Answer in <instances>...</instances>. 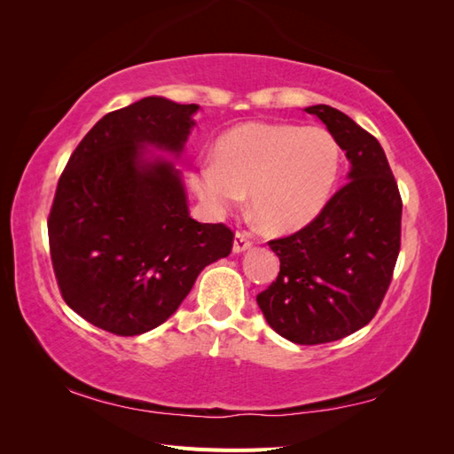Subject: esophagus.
Here are the masks:
<instances>
[{"label":"esophagus","instance_id":"1","mask_svg":"<svg viewBox=\"0 0 454 454\" xmlns=\"http://www.w3.org/2000/svg\"><path fill=\"white\" fill-rule=\"evenodd\" d=\"M252 244H254V239H252V236H249L247 232H242V230H239V232H236V238H234V252L236 254L246 252L247 247H252Z\"/></svg>","mask_w":454,"mask_h":454}]
</instances>
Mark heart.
Here are the masks:
<instances>
[{
    "mask_svg": "<svg viewBox=\"0 0 454 454\" xmlns=\"http://www.w3.org/2000/svg\"><path fill=\"white\" fill-rule=\"evenodd\" d=\"M340 166V144L324 127L249 122L218 140L215 160L197 163L192 187L216 212L238 207L252 192L263 224L288 232L320 215Z\"/></svg>",
    "mask_w": 454,
    "mask_h": 454,
    "instance_id": "b5f03b06",
    "label": "heart"
}]
</instances>
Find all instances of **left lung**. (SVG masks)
<instances>
[{
	"label": "left lung",
	"mask_w": 454,
	"mask_h": 454,
	"mask_svg": "<svg viewBox=\"0 0 454 454\" xmlns=\"http://www.w3.org/2000/svg\"><path fill=\"white\" fill-rule=\"evenodd\" d=\"M316 114L351 161L349 181L310 224L269 242L281 271L257 294L267 324L298 345L337 341L369 324L400 254L402 197L371 132L330 105Z\"/></svg>",
	"instance_id": "8db88e82"
}]
</instances>
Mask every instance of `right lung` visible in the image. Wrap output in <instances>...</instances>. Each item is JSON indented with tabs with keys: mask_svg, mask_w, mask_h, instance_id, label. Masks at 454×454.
<instances>
[{
	"mask_svg": "<svg viewBox=\"0 0 454 454\" xmlns=\"http://www.w3.org/2000/svg\"><path fill=\"white\" fill-rule=\"evenodd\" d=\"M199 105L146 98L85 134L58 179L48 244L66 304L114 335H140L177 310L199 273L232 252L226 224L189 216L179 171L144 146L181 152Z\"/></svg>",
	"mask_w": 454,
	"mask_h": 454,
	"instance_id": "1",
	"label": "right lung"
}]
</instances>
